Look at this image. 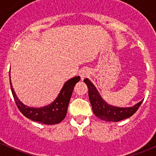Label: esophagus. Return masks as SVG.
<instances>
[{"label":"esophagus","mask_w":156,"mask_h":156,"mask_svg":"<svg viewBox=\"0 0 156 156\" xmlns=\"http://www.w3.org/2000/svg\"><path fill=\"white\" fill-rule=\"evenodd\" d=\"M89 75H90V70L87 68L83 69L80 72V76L82 80H83L85 78L89 76Z\"/></svg>","instance_id":"obj_1"}]
</instances>
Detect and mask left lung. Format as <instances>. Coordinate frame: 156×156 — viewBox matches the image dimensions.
I'll use <instances>...</instances> for the list:
<instances>
[{"mask_svg":"<svg viewBox=\"0 0 156 156\" xmlns=\"http://www.w3.org/2000/svg\"><path fill=\"white\" fill-rule=\"evenodd\" d=\"M89 92V99L94 113L98 118L107 122H119L132 116L137 112L143 100L130 107H117L108 104L101 98L98 90L87 78L84 80Z\"/></svg>","mask_w":156,"mask_h":156,"instance_id":"1","label":"left lung"}]
</instances>
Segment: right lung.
<instances>
[{
    "label": "right lung",
    "instance_id": "obj_1",
    "mask_svg": "<svg viewBox=\"0 0 156 156\" xmlns=\"http://www.w3.org/2000/svg\"><path fill=\"white\" fill-rule=\"evenodd\" d=\"M9 78H10L11 90L19 111L28 119L46 125L57 124L65 119L74 87L80 80V77L77 76L67 80L64 83L62 90H60V93L54 101L48 105L35 108V107L26 105L19 100L12 87L10 72H9Z\"/></svg>",
    "mask_w": 156,
    "mask_h": 156
}]
</instances>
